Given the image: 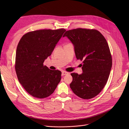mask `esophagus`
I'll return each instance as SVG.
<instances>
[{"label": "esophagus", "mask_w": 129, "mask_h": 129, "mask_svg": "<svg viewBox=\"0 0 129 129\" xmlns=\"http://www.w3.org/2000/svg\"><path fill=\"white\" fill-rule=\"evenodd\" d=\"M67 74H69L68 72H65V71H62V76H64V75H67Z\"/></svg>", "instance_id": "1"}]
</instances>
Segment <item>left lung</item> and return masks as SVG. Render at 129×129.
Segmentation results:
<instances>
[{
  "label": "left lung",
  "instance_id": "left-lung-1",
  "mask_svg": "<svg viewBox=\"0 0 129 129\" xmlns=\"http://www.w3.org/2000/svg\"><path fill=\"white\" fill-rule=\"evenodd\" d=\"M65 37L73 44L77 59L83 60V73L71 74V88L81 98L91 99L104 88L111 70L112 57L108 43L102 34L93 29L69 30Z\"/></svg>",
  "mask_w": 129,
  "mask_h": 129
}]
</instances>
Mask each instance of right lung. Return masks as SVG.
Returning <instances> with one entry per match:
<instances>
[{"mask_svg":"<svg viewBox=\"0 0 129 129\" xmlns=\"http://www.w3.org/2000/svg\"><path fill=\"white\" fill-rule=\"evenodd\" d=\"M65 29L40 30L26 33L17 46L15 69L19 83L31 96L49 97L61 79L58 70H50L43 63L50 56Z\"/></svg>","mask_w":129,"mask_h":129,"instance_id":"add662e5","label":"right lung"}]
</instances>
